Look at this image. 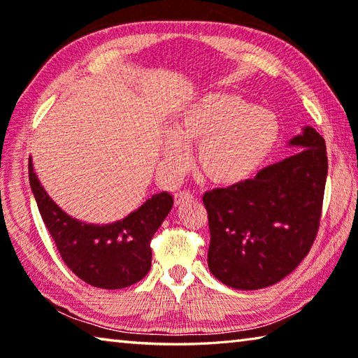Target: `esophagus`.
Wrapping results in <instances>:
<instances>
[{
  "instance_id": "34e87169",
  "label": "esophagus",
  "mask_w": 358,
  "mask_h": 358,
  "mask_svg": "<svg viewBox=\"0 0 358 358\" xmlns=\"http://www.w3.org/2000/svg\"><path fill=\"white\" fill-rule=\"evenodd\" d=\"M194 199L192 194L189 191H177L173 194V202L175 205H181L185 202H191Z\"/></svg>"
}]
</instances>
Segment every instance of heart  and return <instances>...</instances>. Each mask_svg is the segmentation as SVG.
Returning a JSON list of instances; mask_svg holds the SVG:
<instances>
[{
  "label": "heart",
  "instance_id": "obj_1",
  "mask_svg": "<svg viewBox=\"0 0 358 358\" xmlns=\"http://www.w3.org/2000/svg\"><path fill=\"white\" fill-rule=\"evenodd\" d=\"M281 124L268 108L238 94L211 92L181 106L162 142V164L175 175L186 166L187 147L197 143L196 167L217 186L251 178L273 153Z\"/></svg>",
  "mask_w": 358,
  "mask_h": 358
}]
</instances>
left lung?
I'll return each instance as SVG.
<instances>
[{
  "instance_id": "1",
  "label": "left lung",
  "mask_w": 358,
  "mask_h": 358,
  "mask_svg": "<svg viewBox=\"0 0 358 358\" xmlns=\"http://www.w3.org/2000/svg\"><path fill=\"white\" fill-rule=\"evenodd\" d=\"M292 156L243 183L203 194L208 268L229 287H268L299 266L316 240L327 181L324 137L311 126L290 138Z\"/></svg>"
}]
</instances>
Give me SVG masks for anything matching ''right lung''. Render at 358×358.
I'll return each instance as SVG.
<instances>
[{
  "instance_id": "1",
  "label": "right lung",
  "mask_w": 358,
  "mask_h": 358,
  "mask_svg": "<svg viewBox=\"0 0 358 358\" xmlns=\"http://www.w3.org/2000/svg\"><path fill=\"white\" fill-rule=\"evenodd\" d=\"M28 177L42 221L72 273L101 289L128 287L148 273L150 241L172 210L171 194H155L124 220L99 226L77 221L52 201L36 177L31 157Z\"/></svg>"
}]
</instances>
